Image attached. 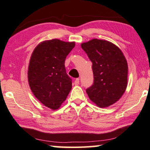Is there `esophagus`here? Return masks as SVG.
<instances>
[{
    "label": "esophagus",
    "mask_w": 150,
    "mask_h": 150,
    "mask_svg": "<svg viewBox=\"0 0 150 150\" xmlns=\"http://www.w3.org/2000/svg\"><path fill=\"white\" fill-rule=\"evenodd\" d=\"M79 81H80V80H79V79H76L75 80V81H74V84L76 85H79Z\"/></svg>",
    "instance_id": "obj_1"
}]
</instances>
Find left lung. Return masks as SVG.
<instances>
[{
  "mask_svg": "<svg viewBox=\"0 0 150 150\" xmlns=\"http://www.w3.org/2000/svg\"><path fill=\"white\" fill-rule=\"evenodd\" d=\"M92 63L94 84L86 89L89 99L100 108L119 100L127 85L128 65L120 48L112 42L94 38L81 44Z\"/></svg>",
  "mask_w": 150,
  "mask_h": 150,
  "instance_id": "8db88e82",
  "label": "left lung"
}]
</instances>
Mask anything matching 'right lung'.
I'll return each instance as SVG.
<instances>
[{
  "label": "right lung",
  "mask_w": 150,
  "mask_h": 150,
  "mask_svg": "<svg viewBox=\"0 0 150 150\" xmlns=\"http://www.w3.org/2000/svg\"><path fill=\"white\" fill-rule=\"evenodd\" d=\"M75 42L44 40L33 51L28 78L33 94L47 108L58 110L70 92L71 79L66 73L65 61Z\"/></svg>",
  "instance_id": "obj_1"
}]
</instances>
